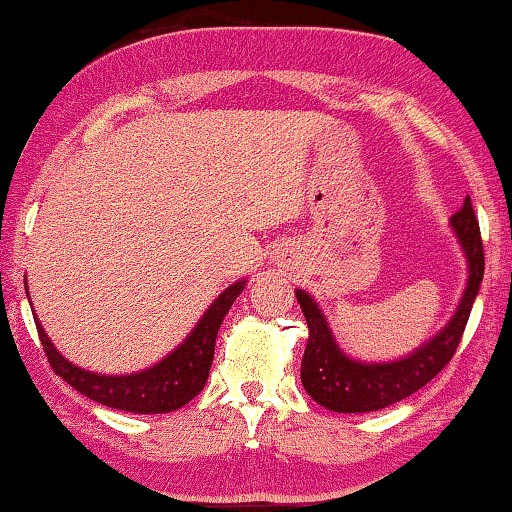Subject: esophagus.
<instances>
[{
	"label": "esophagus",
	"instance_id": "1",
	"mask_svg": "<svg viewBox=\"0 0 512 512\" xmlns=\"http://www.w3.org/2000/svg\"><path fill=\"white\" fill-rule=\"evenodd\" d=\"M276 260H278V265H281L283 269H289V272L301 265V256L292 252V249H289V252H281V256H276Z\"/></svg>",
	"mask_w": 512,
	"mask_h": 512
}]
</instances>
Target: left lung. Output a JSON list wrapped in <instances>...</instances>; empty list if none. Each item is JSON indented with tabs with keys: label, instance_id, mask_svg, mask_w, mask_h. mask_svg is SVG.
Listing matches in <instances>:
<instances>
[{
	"label": "left lung",
	"instance_id": "obj_1",
	"mask_svg": "<svg viewBox=\"0 0 512 512\" xmlns=\"http://www.w3.org/2000/svg\"><path fill=\"white\" fill-rule=\"evenodd\" d=\"M450 229L466 256V289L450 321L432 339L401 359L381 363L352 359L334 339L332 327L314 296L305 289H296V301L310 327L301 363V381L305 392L318 406L332 412H376L410 397L446 368L466 330L472 303L484 278V247H481L479 223L470 198L450 218Z\"/></svg>",
	"mask_w": 512,
	"mask_h": 512
}]
</instances>
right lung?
<instances>
[{
    "label": "right lung",
    "mask_w": 512,
    "mask_h": 512,
    "mask_svg": "<svg viewBox=\"0 0 512 512\" xmlns=\"http://www.w3.org/2000/svg\"><path fill=\"white\" fill-rule=\"evenodd\" d=\"M245 285V278L229 285L223 294L214 298V303L207 307L194 330L187 334V339L176 350H171L165 359L151 365V368L131 374H100L80 368V365L71 363L57 352V347L48 339V334L44 332L37 316L35 325L37 332H40V341L44 345L48 363H51L55 374H60L66 383L73 385L84 397L113 410L136 414H165L182 408L205 388L211 361H214V347L220 323H223L229 307L234 305Z\"/></svg>",
    "instance_id": "1"
}]
</instances>
